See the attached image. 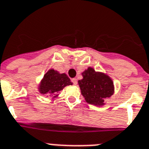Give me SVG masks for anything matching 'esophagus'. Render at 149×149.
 <instances>
[{"label":"esophagus","instance_id":"obj_1","mask_svg":"<svg viewBox=\"0 0 149 149\" xmlns=\"http://www.w3.org/2000/svg\"><path fill=\"white\" fill-rule=\"evenodd\" d=\"M71 81H72V82L74 85H77V79L76 78H72V79H71Z\"/></svg>","mask_w":149,"mask_h":149}]
</instances>
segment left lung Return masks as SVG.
<instances>
[{
	"mask_svg": "<svg viewBox=\"0 0 149 149\" xmlns=\"http://www.w3.org/2000/svg\"><path fill=\"white\" fill-rule=\"evenodd\" d=\"M82 79L78 83L86 102L98 107L104 105V100L114 93L112 79L104 72L95 71L90 67L82 72Z\"/></svg>",
	"mask_w": 149,
	"mask_h": 149,
	"instance_id": "1",
	"label": "left lung"
}]
</instances>
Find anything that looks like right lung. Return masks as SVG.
I'll return each instance as SVG.
<instances>
[{"label":"right lung","mask_w":149,"mask_h":149,"mask_svg":"<svg viewBox=\"0 0 149 149\" xmlns=\"http://www.w3.org/2000/svg\"><path fill=\"white\" fill-rule=\"evenodd\" d=\"M72 82L66 73L50 69L45 73L38 86V92L42 95L52 96L53 99L59 96V92L67 86H72Z\"/></svg>","instance_id":"right-lung-1"}]
</instances>
